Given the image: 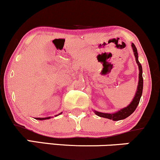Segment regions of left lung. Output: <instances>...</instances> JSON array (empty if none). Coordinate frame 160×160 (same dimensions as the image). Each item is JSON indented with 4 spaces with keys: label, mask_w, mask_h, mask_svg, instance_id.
I'll return each instance as SVG.
<instances>
[{
    "label": "left lung",
    "mask_w": 160,
    "mask_h": 160,
    "mask_svg": "<svg viewBox=\"0 0 160 160\" xmlns=\"http://www.w3.org/2000/svg\"><path fill=\"white\" fill-rule=\"evenodd\" d=\"M132 48L134 56L135 57V61L138 64L139 69V74H138V83L137 86V90L135 92V96L127 107L122 108V109L119 110L118 111L115 112L113 113H102V112L96 111L93 110L94 113L97 116L101 117H104V118L109 119V120H112L113 121H118L121 120H124V119L127 118L128 116H130L134 111H135L138 105L139 102L141 95H142V91H143V77H142V67H141V63L138 61V51L136 47H135V44L132 43Z\"/></svg>",
    "instance_id": "obj_1"
}]
</instances>
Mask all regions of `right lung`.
<instances>
[{
  "label": "right lung",
  "instance_id": "right-lung-1",
  "mask_svg": "<svg viewBox=\"0 0 160 160\" xmlns=\"http://www.w3.org/2000/svg\"><path fill=\"white\" fill-rule=\"evenodd\" d=\"M61 113H62H62H60L59 114L56 115V117H57V116H58V115H60V114H61ZM50 118H51V117H44V118H35V119H36V120H49V119H50Z\"/></svg>",
  "mask_w": 160,
  "mask_h": 160
}]
</instances>
